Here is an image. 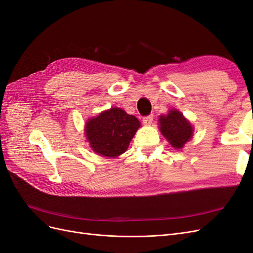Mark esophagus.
Here are the masks:
<instances>
[{"label":"esophagus","mask_w":253,"mask_h":253,"mask_svg":"<svg viewBox=\"0 0 253 253\" xmlns=\"http://www.w3.org/2000/svg\"><path fill=\"white\" fill-rule=\"evenodd\" d=\"M153 120H154V115L149 114V115H146V117H143L142 121L145 125H150L151 123H153Z\"/></svg>","instance_id":"esophagus-1"}]
</instances>
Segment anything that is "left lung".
I'll return each instance as SVG.
<instances>
[{"instance_id": "1", "label": "left lung", "mask_w": 253, "mask_h": 253, "mask_svg": "<svg viewBox=\"0 0 253 253\" xmlns=\"http://www.w3.org/2000/svg\"><path fill=\"white\" fill-rule=\"evenodd\" d=\"M161 133L175 148H181L193 135V128L183 115L177 110H170L169 114L159 119Z\"/></svg>"}]
</instances>
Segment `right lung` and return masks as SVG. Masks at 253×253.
Wrapping results in <instances>:
<instances>
[{"label":"right lung","mask_w":253,"mask_h":253,"mask_svg":"<svg viewBox=\"0 0 253 253\" xmlns=\"http://www.w3.org/2000/svg\"><path fill=\"white\" fill-rule=\"evenodd\" d=\"M139 127L140 122L133 115L111 108L86 123L85 133L95 153L114 158L125 153Z\"/></svg>","instance_id":"obj_1"}]
</instances>
